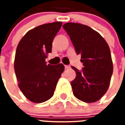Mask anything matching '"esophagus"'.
Returning <instances> with one entry per match:
<instances>
[{
  "label": "esophagus",
  "instance_id": "1",
  "mask_svg": "<svg viewBox=\"0 0 125 125\" xmlns=\"http://www.w3.org/2000/svg\"><path fill=\"white\" fill-rule=\"evenodd\" d=\"M65 68L66 69H69L71 68V66L70 65H65Z\"/></svg>",
  "mask_w": 125,
  "mask_h": 125
}]
</instances>
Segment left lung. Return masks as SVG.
I'll use <instances>...</instances> for the list:
<instances>
[{
    "label": "left lung",
    "mask_w": 125,
    "mask_h": 125,
    "mask_svg": "<svg viewBox=\"0 0 125 125\" xmlns=\"http://www.w3.org/2000/svg\"><path fill=\"white\" fill-rule=\"evenodd\" d=\"M63 28L68 34L77 54L81 55L82 71L72 66L76 77L71 82L74 97L85 103H95L108 89L113 73L109 46L104 38L89 26L67 22Z\"/></svg>",
    "instance_id": "1"
}]
</instances>
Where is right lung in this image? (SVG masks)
Segmentation results:
<instances>
[{
	"mask_svg": "<svg viewBox=\"0 0 125 125\" xmlns=\"http://www.w3.org/2000/svg\"><path fill=\"white\" fill-rule=\"evenodd\" d=\"M62 25V22L57 21L37 26L26 32L17 45L14 69L18 86L32 103L51 99L64 71L62 63L53 65L45 62Z\"/></svg>",
	"mask_w": 125,
	"mask_h": 125,
	"instance_id": "1",
	"label": "right lung"
}]
</instances>
